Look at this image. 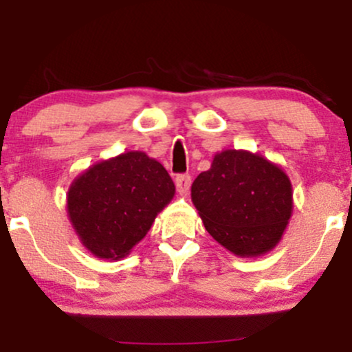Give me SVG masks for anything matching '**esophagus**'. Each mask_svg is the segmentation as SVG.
I'll use <instances>...</instances> for the list:
<instances>
[{
	"mask_svg": "<svg viewBox=\"0 0 352 352\" xmlns=\"http://www.w3.org/2000/svg\"><path fill=\"white\" fill-rule=\"evenodd\" d=\"M190 184H192V177H190L188 173H184V175H177L175 185H177V190H179L182 195L188 192Z\"/></svg>",
	"mask_w": 352,
	"mask_h": 352,
	"instance_id": "esophagus-1",
	"label": "esophagus"
}]
</instances>
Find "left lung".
Masks as SVG:
<instances>
[{
    "label": "left lung",
    "instance_id": "8db88e82",
    "mask_svg": "<svg viewBox=\"0 0 352 352\" xmlns=\"http://www.w3.org/2000/svg\"><path fill=\"white\" fill-rule=\"evenodd\" d=\"M207 232L241 258L272 252L293 213V187L280 165L248 151L217 152L192 184Z\"/></svg>",
    "mask_w": 352,
    "mask_h": 352
}]
</instances>
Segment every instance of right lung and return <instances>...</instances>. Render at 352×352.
<instances>
[{"label": "right lung", "mask_w": 352, "mask_h": 352, "mask_svg": "<svg viewBox=\"0 0 352 352\" xmlns=\"http://www.w3.org/2000/svg\"><path fill=\"white\" fill-rule=\"evenodd\" d=\"M173 195L175 185L164 165L145 152L129 151L76 177L67 190V217L87 252L120 260L147 235Z\"/></svg>", "instance_id": "right-lung-1"}]
</instances>
